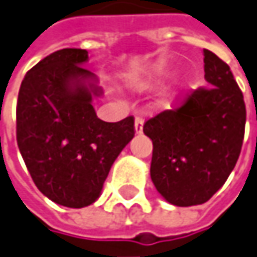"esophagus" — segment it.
I'll use <instances>...</instances> for the list:
<instances>
[{
	"instance_id": "1",
	"label": "esophagus",
	"mask_w": 257,
	"mask_h": 257,
	"mask_svg": "<svg viewBox=\"0 0 257 257\" xmlns=\"http://www.w3.org/2000/svg\"><path fill=\"white\" fill-rule=\"evenodd\" d=\"M143 124H144V118L141 116L136 117V121H134V127H136V133L140 134L143 132Z\"/></svg>"
}]
</instances>
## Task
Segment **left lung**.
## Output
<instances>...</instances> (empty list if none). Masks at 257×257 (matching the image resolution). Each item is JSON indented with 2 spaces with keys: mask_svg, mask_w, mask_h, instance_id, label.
I'll return each instance as SVG.
<instances>
[{
  "mask_svg": "<svg viewBox=\"0 0 257 257\" xmlns=\"http://www.w3.org/2000/svg\"><path fill=\"white\" fill-rule=\"evenodd\" d=\"M204 70L209 87L191 90L143 127L153 140L151 180L177 206L204 204L221 188L245 137V100L228 63L204 49Z\"/></svg>",
  "mask_w": 257,
  "mask_h": 257,
  "instance_id": "obj_1",
  "label": "left lung"
}]
</instances>
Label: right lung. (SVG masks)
<instances>
[{"label":"right lung","mask_w":257,"mask_h":257,"mask_svg":"<svg viewBox=\"0 0 257 257\" xmlns=\"http://www.w3.org/2000/svg\"><path fill=\"white\" fill-rule=\"evenodd\" d=\"M86 49L66 48L28 70L17 101V143L38 189L56 204L83 208L100 195L108 171L134 137V117L96 116L100 89L83 68Z\"/></svg>","instance_id":"obj_1"}]
</instances>
